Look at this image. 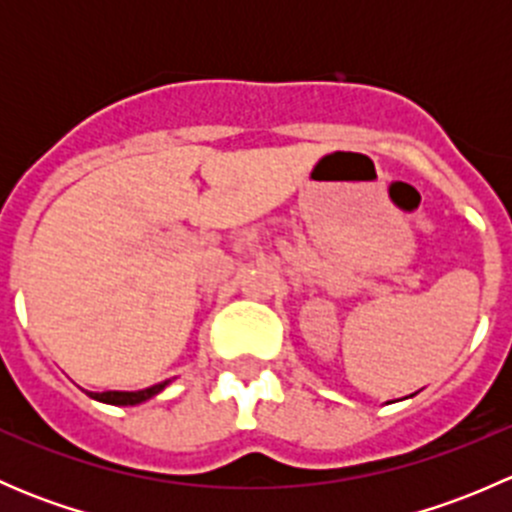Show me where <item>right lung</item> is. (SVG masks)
Masks as SVG:
<instances>
[{
	"label": "right lung",
	"instance_id": "add662e5",
	"mask_svg": "<svg viewBox=\"0 0 512 512\" xmlns=\"http://www.w3.org/2000/svg\"><path fill=\"white\" fill-rule=\"evenodd\" d=\"M165 386H168V381H163V384H156V386H148V389H141V391H103V394H94V391H89V396L96 401H103V404L136 406V404H143V401H148L151 396L160 394Z\"/></svg>",
	"mask_w": 512,
	"mask_h": 512
}]
</instances>
